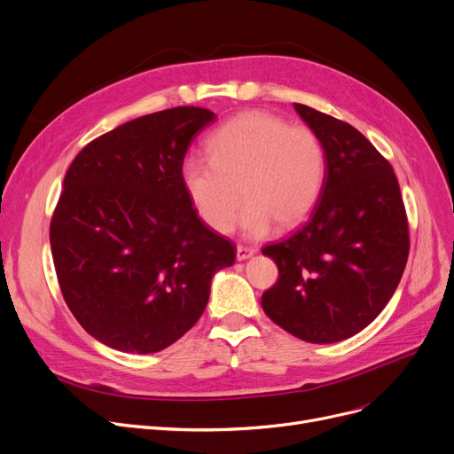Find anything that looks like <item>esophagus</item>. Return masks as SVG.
Masks as SVG:
<instances>
[{
    "label": "esophagus",
    "instance_id": "obj_1",
    "mask_svg": "<svg viewBox=\"0 0 454 454\" xmlns=\"http://www.w3.org/2000/svg\"><path fill=\"white\" fill-rule=\"evenodd\" d=\"M254 254H255L254 248H248V247H243V245L237 247V261H245V259L252 257Z\"/></svg>",
    "mask_w": 454,
    "mask_h": 454
}]
</instances>
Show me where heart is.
<instances>
[{
  "mask_svg": "<svg viewBox=\"0 0 454 454\" xmlns=\"http://www.w3.org/2000/svg\"><path fill=\"white\" fill-rule=\"evenodd\" d=\"M207 153L209 160L185 158L180 180L202 223L217 233L231 230L241 199L243 231L261 237L272 224L287 230L301 223L320 197L325 158L318 136L278 115H235L209 136Z\"/></svg>",
  "mask_w": 454,
  "mask_h": 454,
  "instance_id": "obj_1",
  "label": "heart"
}]
</instances>
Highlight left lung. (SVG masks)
Listing matches in <instances>:
<instances>
[{
	"label": "left lung",
	"instance_id": "obj_1",
	"mask_svg": "<svg viewBox=\"0 0 454 454\" xmlns=\"http://www.w3.org/2000/svg\"><path fill=\"white\" fill-rule=\"evenodd\" d=\"M324 149L320 197L307 221L263 255L279 278L261 305L291 335L346 340L394 296L409 257V223L392 165L351 125L294 103Z\"/></svg>",
	"mask_w": 454,
	"mask_h": 454
}]
</instances>
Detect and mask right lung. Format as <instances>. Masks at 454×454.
Returning a JSON list of instances; mask_svg holds the SVG:
<instances>
[{
	"label": "right lung",
	"mask_w": 454,
	"mask_h": 454,
	"mask_svg": "<svg viewBox=\"0 0 454 454\" xmlns=\"http://www.w3.org/2000/svg\"><path fill=\"white\" fill-rule=\"evenodd\" d=\"M213 119L197 106L141 115L69 165L50 230L55 270L69 311L105 346H171L233 265L235 245L202 223L180 180L191 139Z\"/></svg>",
	"instance_id": "add662e5"
}]
</instances>
